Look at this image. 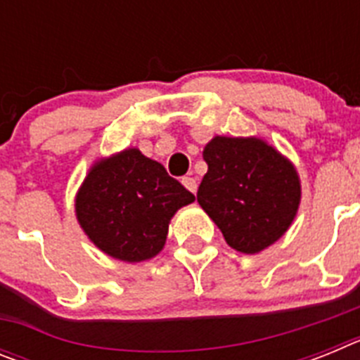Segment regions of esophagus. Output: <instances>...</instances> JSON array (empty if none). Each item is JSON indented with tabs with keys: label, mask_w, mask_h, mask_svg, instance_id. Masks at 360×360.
<instances>
[{
	"label": "esophagus",
	"mask_w": 360,
	"mask_h": 360,
	"mask_svg": "<svg viewBox=\"0 0 360 360\" xmlns=\"http://www.w3.org/2000/svg\"><path fill=\"white\" fill-rule=\"evenodd\" d=\"M182 184H184V187H186L187 191H191V193H193V195H195L196 189H198V186H196V180H195V178L184 176V178H182Z\"/></svg>",
	"instance_id": "obj_1"
}]
</instances>
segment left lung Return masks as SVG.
I'll return each mask as SVG.
<instances>
[{
    "instance_id": "8db88e82",
    "label": "left lung",
    "mask_w": 360,
    "mask_h": 360,
    "mask_svg": "<svg viewBox=\"0 0 360 360\" xmlns=\"http://www.w3.org/2000/svg\"><path fill=\"white\" fill-rule=\"evenodd\" d=\"M207 173L198 203L229 247L257 254L288 231L301 202L294 164L256 136H214L203 148Z\"/></svg>"
}]
</instances>
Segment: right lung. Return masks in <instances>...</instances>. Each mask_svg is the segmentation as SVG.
<instances>
[{"label":"right lung","instance_id":"1","mask_svg":"<svg viewBox=\"0 0 360 360\" xmlns=\"http://www.w3.org/2000/svg\"><path fill=\"white\" fill-rule=\"evenodd\" d=\"M193 202L195 195L164 165L129 148L91 165L75 196V214L104 254L139 263L164 249L171 218Z\"/></svg>","mask_w":360,"mask_h":360}]
</instances>
